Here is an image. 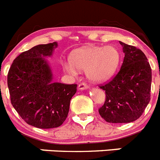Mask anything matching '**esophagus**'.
Returning <instances> with one entry per match:
<instances>
[{
    "label": "esophagus",
    "mask_w": 160,
    "mask_h": 160,
    "mask_svg": "<svg viewBox=\"0 0 160 160\" xmlns=\"http://www.w3.org/2000/svg\"><path fill=\"white\" fill-rule=\"evenodd\" d=\"M88 86L85 83H81V84L78 85V90H87L88 89Z\"/></svg>",
    "instance_id": "1"
}]
</instances>
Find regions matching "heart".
<instances>
[{"instance_id": "heart-1", "label": "heart", "mask_w": 160, "mask_h": 160, "mask_svg": "<svg viewBox=\"0 0 160 160\" xmlns=\"http://www.w3.org/2000/svg\"><path fill=\"white\" fill-rule=\"evenodd\" d=\"M71 60L65 61L62 68L72 77H77L80 70H86L90 81L101 83L112 78L120 62V53L114 46H86L72 53Z\"/></svg>"}]
</instances>
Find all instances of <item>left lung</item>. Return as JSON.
<instances>
[{
  "label": "left lung",
  "instance_id": "obj_1",
  "mask_svg": "<svg viewBox=\"0 0 160 160\" xmlns=\"http://www.w3.org/2000/svg\"><path fill=\"white\" fill-rule=\"evenodd\" d=\"M119 43L124 53L123 62L117 75L100 87L107 98L98 112L107 122L128 123L138 119L149 103L152 69L142 50Z\"/></svg>",
  "mask_w": 160,
  "mask_h": 160
}]
</instances>
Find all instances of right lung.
Instances as JSON below:
<instances>
[{"mask_svg": "<svg viewBox=\"0 0 160 160\" xmlns=\"http://www.w3.org/2000/svg\"><path fill=\"white\" fill-rule=\"evenodd\" d=\"M57 42L38 45L14 59L8 73L11 103L26 123L42 129L58 128L69 113L77 85L53 81L46 58L51 57Z\"/></svg>", "mask_w": 160, "mask_h": 160, "instance_id": "add662e5", "label": "right lung"}]
</instances>
